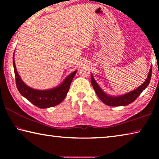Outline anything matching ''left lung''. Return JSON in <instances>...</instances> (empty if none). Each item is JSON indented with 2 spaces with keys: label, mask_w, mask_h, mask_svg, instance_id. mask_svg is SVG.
<instances>
[{
  "label": "left lung",
  "mask_w": 159,
  "mask_h": 159,
  "mask_svg": "<svg viewBox=\"0 0 159 159\" xmlns=\"http://www.w3.org/2000/svg\"><path fill=\"white\" fill-rule=\"evenodd\" d=\"M152 67H151L149 73L148 74L147 79L144 82L143 84L139 86L137 89L131 91L130 93H128L125 95L119 97H111L108 96L107 94L104 93L103 91L101 90L98 83L95 82V79H93V75H91V83L95 89L97 95L98 96L99 99L107 105L111 107H119V106H125L128 104L133 102L135 99L140 95L142 91L146 88L148 85L149 84L151 78H152Z\"/></svg>",
  "instance_id": "1"
}]
</instances>
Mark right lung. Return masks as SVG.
I'll return each instance as SVG.
<instances>
[{
    "mask_svg": "<svg viewBox=\"0 0 159 159\" xmlns=\"http://www.w3.org/2000/svg\"><path fill=\"white\" fill-rule=\"evenodd\" d=\"M13 66L15 70L16 85L19 92L22 96L39 108L45 109L57 105L66 98L69 90L70 85L76 75V71L67 76L64 81L58 87L47 90H38L28 87L20 79L17 73L13 56Z\"/></svg>",
    "mask_w": 159,
    "mask_h": 159,
    "instance_id": "1",
    "label": "right lung"
}]
</instances>
